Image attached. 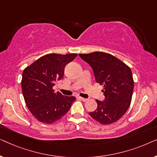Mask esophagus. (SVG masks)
I'll return each mask as SVG.
<instances>
[{
    "mask_svg": "<svg viewBox=\"0 0 157 157\" xmlns=\"http://www.w3.org/2000/svg\"><path fill=\"white\" fill-rule=\"evenodd\" d=\"M79 98H80L81 100H82L83 101H86L88 100V98H83V97H79Z\"/></svg>",
    "mask_w": 157,
    "mask_h": 157,
    "instance_id": "esophagus-1",
    "label": "esophagus"
}]
</instances>
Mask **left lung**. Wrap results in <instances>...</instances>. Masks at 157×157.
I'll list each match as a JSON object with an SVG mask.
<instances>
[{"label": "left lung", "instance_id": "1", "mask_svg": "<svg viewBox=\"0 0 157 157\" xmlns=\"http://www.w3.org/2000/svg\"><path fill=\"white\" fill-rule=\"evenodd\" d=\"M92 68L96 83L104 85V99L96 100L97 109L89 115L102 124L119 120L132 101L134 80L131 68L113 56L104 52L79 54Z\"/></svg>", "mask_w": 157, "mask_h": 157}]
</instances>
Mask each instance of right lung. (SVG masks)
<instances>
[{"label":"right lung","mask_w":157,"mask_h":157,"mask_svg":"<svg viewBox=\"0 0 157 157\" xmlns=\"http://www.w3.org/2000/svg\"><path fill=\"white\" fill-rule=\"evenodd\" d=\"M76 56V53L46 54L23 71V97L30 111L39 121L52 124L61 119L76 100L73 96L55 93L53 86L63 78L65 66Z\"/></svg>","instance_id":"add662e5"}]
</instances>
